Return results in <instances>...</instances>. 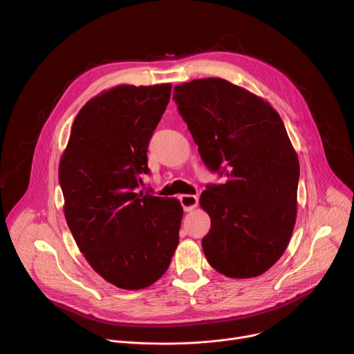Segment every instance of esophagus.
I'll return each instance as SVG.
<instances>
[{"mask_svg":"<svg viewBox=\"0 0 354 354\" xmlns=\"http://www.w3.org/2000/svg\"><path fill=\"white\" fill-rule=\"evenodd\" d=\"M179 200H180V205H182L185 212L193 210L197 206V203H198V197L193 196V194H182L179 197Z\"/></svg>","mask_w":354,"mask_h":354,"instance_id":"esophagus-1","label":"esophagus"}]
</instances>
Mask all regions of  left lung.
I'll return each mask as SVG.
<instances>
[{
    "label": "left lung",
    "instance_id": "left-lung-1",
    "mask_svg": "<svg viewBox=\"0 0 354 354\" xmlns=\"http://www.w3.org/2000/svg\"><path fill=\"white\" fill-rule=\"evenodd\" d=\"M174 99L201 160L227 176L200 196L212 218L205 255L227 277H257L281 258L295 224L299 162L284 123L262 97L221 78L176 85Z\"/></svg>",
    "mask_w": 354,
    "mask_h": 354
}]
</instances>
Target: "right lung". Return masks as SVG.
<instances>
[{
	"label": "right lung",
	"mask_w": 354,
	"mask_h": 354,
	"mask_svg": "<svg viewBox=\"0 0 354 354\" xmlns=\"http://www.w3.org/2000/svg\"><path fill=\"white\" fill-rule=\"evenodd\" d=\"M171 89L119 85L92 97L60 160L68 228L92 269L124 290L156 283L179 243V200L138 193L141 175L149 174L148 142Z\"/></svg>",
	"instance_id": "1"
}]
</instances>
